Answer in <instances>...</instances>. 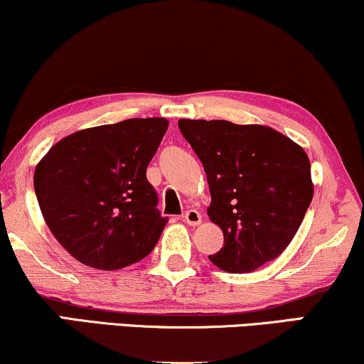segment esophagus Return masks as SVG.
I'll return each mask as SVG.
<instances>
[{"mask_svg": "<svg viewBox=\"0 0 364 364\" xmlns=\"http://www.w3.org/2000/svg\"><path fill=\"white\" fill-rule=\"evenodd\" d=\"M185 222L188 225H198L201 222V213L196 212V210H188V212L185 213Z\"/></svg>", "mask_w": 364, "mask_h": 364, "instance_id": "obj_1", "label": "esophagus"}]
</instances>
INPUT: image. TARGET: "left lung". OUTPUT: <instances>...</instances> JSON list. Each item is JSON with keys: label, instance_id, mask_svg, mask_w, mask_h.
<instances>
[{"label": "left lung", "instance_id": "left-lung-1", "mask_svg": "<svg viewBox=\"0 0 364 364\" xmlns=\"http://www.w3.org/2000/svg\"><path fill=\"white\" fill-rule=\"evenodd\" d=\"M178 127L207 173L210 220L224 232V247L210 261L247 273L277 259L314 196L304 149L264 125L181 118Z\"/></svg>", "mask_w": 364, "mask_h": 364}]
</instances>
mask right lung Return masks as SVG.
<instances>
[{
    "instance_id": "1",
    "label": "right lung",
    "mask_w": 364,
    "mask_h": 364,
    "mask_svg": "<svg viewBox=\"0 0 364 364\" xmlns=\"http://www.w3.org/2000/svg\"><path fill=\"white\" fill-rule=\"evenodd\" d=\"M166 130V118L85 129L37 164L33 186L46 224L82 264L122 269L154 249L168 218L146 171Z\"/></svg>"
}]
</instances>
